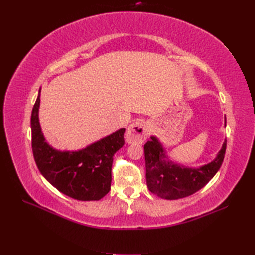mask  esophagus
I'll use <instances>...</instances> for the list:
<instances>
[{"instance_id": "1", "label": "esophagus", "mask_w": 255, "mask_h": 255, "mask_svg": "<svg viewBox=\"0 0 255 255\" xmlns=\"http://www.w3.org/2000/svg\"><path fill=\"white\" fill-rule=\"evenodd\" d=\"M149 135V127L145 121L139 120L133 122L126 133V140L128 143H142Z\"/></svg>"}]
</instances>
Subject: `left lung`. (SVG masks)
Returning <instances> with one entry per match:
<instances>
[{"label": "left lung", "instance_id": "obj_1", "mask_svg": "<svg viewBox=\"0 0 255 255\" xmlns=\"http://www.w3.org/2000/svg\"><path fill=\"white\" fill-rule=\"evenodd\" d=\"M227 149V140L210 164L198 169L185 168L166 161L165 150L157 138L144 144L145 179L149 190L163 199L176 200L188 197L203 188L217 173L222 165Z\"/></svg>", "mask_w": 255, "mask_h": 255}]
</instances>
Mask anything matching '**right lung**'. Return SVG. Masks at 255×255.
<instances>
[{
	"instance_id": "add662e5",
	"label": "right lung",
	"mask_w": 255,
	"mask_h": 255,
	"mask_svg": "<svg viewBox=\"0 0 255 255\" xmlns=\"http://www.w3.org/2000/svg\"><path fill=\"white\" fill-rule=\"evenodd\" d=\"M40 89L32 111V149L36 165L50 184L64 195L81 200L96 201L111 190L114 154L125 144L126 128L76 152L53 149L41 133L38 118Z\"/></svg>"
}]
</instances>
